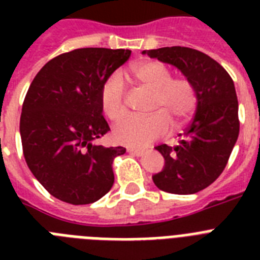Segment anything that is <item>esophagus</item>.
Returning a JSON list of instances; mask_svg holds the SVG:
<instances>
[{"label": "esophagus", "mask_w": 260, "mask_h": 260, "mask_svg": "<svg viewBox=\"0 0 260 260\" xmlns=\"http://www.w3.org/2000/svg\"><path fill=\"white\" fill-rule=\"evenodd\" d=\"M128 152H131V154L136 155V156H143V155L146 154V151H143V150H135V148H128Z\"/></svg>", "instance_id": "esophagus-1"}]
</instances>
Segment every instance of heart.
Here are the masks:
<instances>
[{
	"label": "heart",
	"mask_w": 260,
	"mask_h": 260,
	"mask_svg": "<svg viewBox=\"0 0 260 260\" xmlns=\"http://www.w3.org/2000/svg\"><path fill=\"white\" fill-rule=\"evenodd\" d=\"M135 79L142 86L154 91L148 116H131L114 126L116 142L132 148H144L170 132L181 128L197 106V90L189 78L177 77L169 67L158 60L144 62L132 67ZM125 82L120 73H113L102 83L100 104L102 112L112 121H118L126 114Z\"/></svg>",
	"instance_id": "heart-1"
}]
</instances>
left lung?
I'll return each mask as SVG.
<instances>
[{"label":"left lung","mask_w":260,"mask_h":260,"mask_svg":"<svg viewBox=\"0 0 260 260\" xmlns=\"http://www.w3.org/2000/svg\"><path fill=\"white\" fill-rule=\"evenodd\" d=\"M143 54L179 69L197 90L196 114L179 144L155 147L165 158V167L152 177L167 193H197L220 177L238 140L240 122L234 81L220 63L193 48L163 47Z\"/></svg>","instance_id":"8db88e82"}]
</instances>
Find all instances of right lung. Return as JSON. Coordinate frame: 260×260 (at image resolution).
<instances>
[{"label":"right lung","instance_id":"obj_1","mask_svg":"<svg viewBox=\"0 0 260 260\" xmlns=\"http://www.w3.org/2000/svg\"><path fill=\"white\" fill-rule=\"evenodd\" d=\"M129 50L78 48L51 59L26 91L20 117L22 152L29 170L55 198L86 205L113 186V159L124 147L98 146L110 128L100 90L129 59Z\"/></svg>","mask_w":260,"mask_h":260}]
</instances>
